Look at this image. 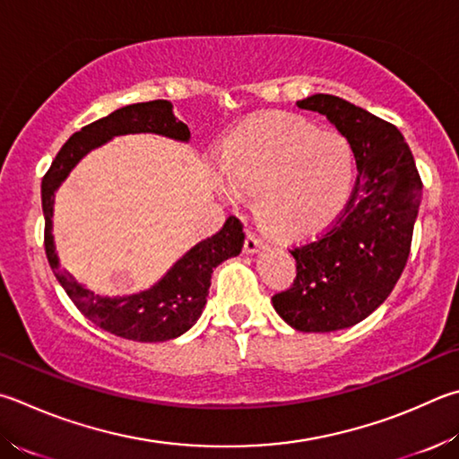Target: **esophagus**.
<instances>
[{
    "label": "esophagus",
    "instance_id": "34e87169",
    "mask_svg": "<svg viewBox=\"0 0 459 459\" xmlns=\"http://www.w3.org/2000/svg\"><path fill=\"white\" fill-rule=\"evenodd\" d=\"M264 243H263V238L256 235V232H251L248 230L247 232V240H245V251L247 253H256L258 248H261Z\"/></svg>",
    "mask_w": 459,
    "mask_h": 459
}]
</instances>
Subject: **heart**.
<instances>
[{
  "mask_svg": "<svg viewBox=\"0 0 459 459\" xmlns=\"http://www.w3.org/2000/svg\"><path fill=\"white\" fill-rule=\"evenodd\" d=\"M347 140L295 116H261L224 146L229 193H256V212L273 232L299 237L325 227L353 186Z\"/></svg>",
  "mask_w": 459,
  "mask_h": 459,
  "instance_id": "heart-1",
  "label": "heart"
}]
</instances>
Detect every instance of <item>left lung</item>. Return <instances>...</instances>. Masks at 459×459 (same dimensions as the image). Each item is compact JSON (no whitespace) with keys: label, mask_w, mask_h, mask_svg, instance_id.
Returning a JSON list of instances; mask_svg holds the SVG:
<instances>
[{"label":"left lung","mask_w":459,"mask_h":459,"mask_svg":"<svg viewBox=\"0 0 459 459\" xmlns=\"http://www.w3.org/2000/svg\"><path fill=\"white\" fill-rule=\"evenodd\" d=\"M297 106L327 116L347 138L357 178L337 219L290 247L297 277L273 295V307L297 331L331 333L363 321L394 290L410 256L423 185L394 124L331 94Z\"/></svg>","instance_id":"left-lung-1"}]
</instances>
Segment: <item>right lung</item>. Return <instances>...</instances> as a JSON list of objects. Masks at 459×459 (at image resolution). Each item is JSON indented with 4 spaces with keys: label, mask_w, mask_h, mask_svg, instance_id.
<instances>
[{
    "label": "right lung",
    "mask_w": 459,
    "mask_h": 459,
    "mask_svg": "<svg viewBox=\"0 0 459 459\" xmlns=\"http://www.w3.org/2000/svg\"><path fill=\"white\" fill-rule=\"evenodd\" d=\"M138 132H154L182 143L190 138L188 126L172 114L169 100L124 106L70 136L41 178V208L46 219L44 247L56 279L86 319L112 335L140 341V343H156L182 335L198 321L211 289L212 269L240 253L245 245V232L243 222L237 216H229L216 235L190 248L152 289L130 297L110 299L94 295L62 269L52 237L54 193L90 150L102 146L114 136L138 134Z\"/></svg>",
    "instance_id": "1"
}]
</instances>
